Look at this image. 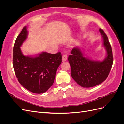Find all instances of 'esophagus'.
Segmentation results:
<instances>
[{
    "instance_id": "obj_1",
    "label": "esophagus",
    "mask_w": 124,
    "mask_h": 124,
    "mask_svg": "<svg viewBox=\"0 0 124 124\" xmlns=\"http://www.w3.org/2000/svg\"><path fill=\"white\" fill-rule=\"evenodd\" d=\"M67 59V55H63L62 56V61L65 62L66 61Z\"/></svg>"
}]
</instances>
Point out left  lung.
Wrapping results in <instances>:
<instances>
[{
  "instance_id": "obj_1",
  "label": "left lung",
  "mask_w": 124,
  "mask_h": 124,
  "mask_svg": "<svg viewBox=\"0 0 124 124\" xmlns=\"http://www.w3.org/2000/svg\"><path fill=\"white\" fill-rule=\"evenodd\" d=\"M99 31L103 39V46L106 50V57L102 61L84 57L80 48L74 47L68 57L71 68V77L83 87H92L106 80L113 65V55L108 37L102 29Z\"/></svg>"
}]
</instances>
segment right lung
<instances>
[{
    "mask_svg": "<svg viewBox=\"0 0 124 124\" xmlns=\"http://www.w3.org/2000/svg\"><path fill=\"white\" fill-rule=\"evenodd\" d=\"M28 36L25 27L17 37L13 47V66L20 83L36 93L46 92L53 85L56 71L62 62V54L42 52L36 56H25L21 46Z\"/></svg>",
    "mask_w": 124,
    "mask_h": 124,
    "instance_id": "obj_1",
    "label": "right lung"
}]
</instances>
